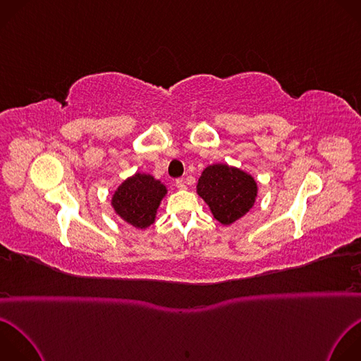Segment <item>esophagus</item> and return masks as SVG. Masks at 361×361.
I'll use <instances>...</instances> for the list:
<instances>
[{
  "label": "esophagus",
  "instance_id": "1",
  "mask_svg": "<svg viewBox=\"0 0 361 361\" xmlns=\"http://www.w3.org/2000/svg\"><path fill=\"white\" fill-rule=\"evenodd\" d=\"M176 187H177L178 190H185V181H184L183 178L176 180Z\"/></svg>",
  "mask_w": 361,
  "mask_h": 361
}]
</instances>
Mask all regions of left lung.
<instances>
[{
  "label": "left lung",
  "instance_id": "1",
  "mask_svg": "<svg viewBox=\"0 0 361 361\" xmlns=\"http://www.w3.org/2000/svg\"><path fill=\"white\" fill-rule=\"evenodd\" d=\"M197 194L218 222L231 225L254 208L258 184L250 173L241 169L215 163L202 170L197 183Z\"/></svg>",
  "mask_w": 361,
  "mask_h": 361
}]
</instances>
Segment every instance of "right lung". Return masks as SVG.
Here are the masks:
<instances>
[{"label": "right lung", "instance_id": "1", "mask_svg": "<svg viewBox=\"0 0 361 361\" xmlns=\"http://www.w3.org/2000/svg\"><path fill=\"white\" fill-rule=\"evenodd\" d=\"M166 195L167 188L160 180L152 174L135 173L114 190L110 205L120 219L137 229H146L154 224Z\"/></svg>", "mask_w": 361, "mask_h": 361}]
</instances>
